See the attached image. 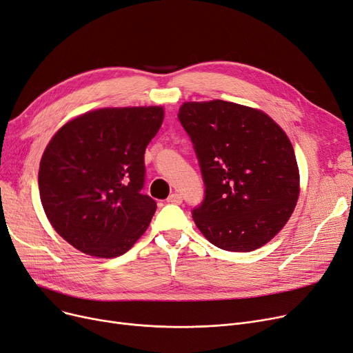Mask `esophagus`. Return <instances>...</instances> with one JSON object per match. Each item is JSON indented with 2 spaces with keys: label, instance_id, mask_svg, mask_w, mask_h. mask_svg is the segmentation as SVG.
<instances>
[{
  "label": "esophagus",
  "instance_id": "1",
  "mask_svg": "<svg viewBox=\"0 0 353 353\" xmlns=\"http://www.w3.org/2000/svg\"><path fill=\"white\" fill-rule=\"evenodd\" d=\"M168 203L170 204H181L182 203V196L179 195V194H176V192H174V194H171L170 196H168Z\"/></svg>",
  "mask_w": 353,
  "mask_h": 353
}]
</instances>
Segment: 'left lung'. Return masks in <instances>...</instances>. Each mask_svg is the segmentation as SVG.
<instances>
[{
  "instance_id": "8db88e82",
  "label": "left lung",
  "mask_w": 353,
  "mask_h": 353,
  "mask_svg": "<svg viewBox=\"0 0 353 353\" xmlns=\"http://www.w3.org/2000/svg\"><path fill=\"white\" fill-rule=\"evenodd\" d=\"M188 133L205 185L192 218L218 248L247 253L270 241L299 198V168L283 129L265 113L224 100L187 102Z\"/></svg>"
}]
</instances>
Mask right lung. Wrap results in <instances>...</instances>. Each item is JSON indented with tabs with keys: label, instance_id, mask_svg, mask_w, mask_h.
Listing matches in <instances>:
<instances>
[{
	"label": "right lung",
	"instance_id": "obj_1",
	"mask_svg": "<svg viewBox=\"0 0 353 353\" xmlns=\"http://www.w3.org/2000/svg\"><path fill=\"white\" fill-rule=\"evenodd\" d=\"M163 109L88 112L47 145L39 171L41 204L60 236L94 257L125 254L146 231L157 203L142 194L145 149Z\"/></svg>",
	"mask_w": 353,
	"mask_h": 353
}]
</instances>
